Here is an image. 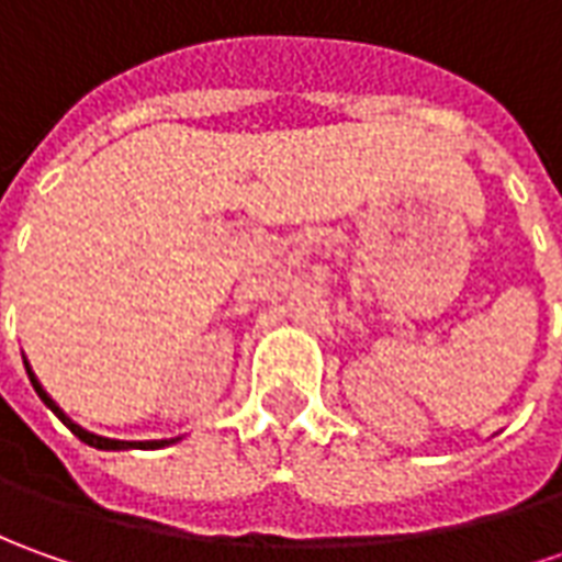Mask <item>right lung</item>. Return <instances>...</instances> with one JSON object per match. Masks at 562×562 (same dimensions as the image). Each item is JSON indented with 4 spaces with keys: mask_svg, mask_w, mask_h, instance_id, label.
Wrapping results in <instances>:
<instances>
[{
    "mask_svg": "<svg viewBox=\"0 0 562 562\" xmlns=\"http://www.w3.org/2000/svg\"><path fill=\"white\" fill-rule=\"evenodd\" d=\"M26 375H30V381H33V387H36V393H40V400L42 403H45V406H48V409L55 412L57 418H60V422H64V425L70 427L72 434H76V437H79V440L82 442H89V446H94V449H159V446H169L171 440H147V442H128V440H106V437H98V434H89V430H86V427H79L76 425V422H70V418H67V415H64V412H60V406H57L55 400H52V396H48V393L42 391V384L40 381H36V375H33V372H30V369H26Z\"/></svg>",
    "mask_w": 562,
    "mask_h": 562,
    "instance_id": "right-lung-1",
    "label": "right lung"
}]
</instances>
